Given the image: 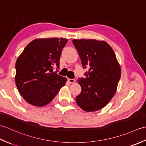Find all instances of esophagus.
<instances>
[{
	"mask_svg": "<svg viewBox=\"0 0 146 146\" xmlns=\"http://www.w3.org/2000/svg\"><path fill=\"white\" fill-rule=\"evenodd\" d=\"M68 82H69L70 83H73L75 82V79H71V78H69L68 80Z\"/></svg>",
	"mask_w": 146,
	"mask_h": 146,
	"instance_id": "esophagus-1",
	"label": "esophagus"
}]
</instances>
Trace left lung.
Here are the masks:
<instances>
[{
  "mask_svg": "<svg viewBox=\"0 0 146 146\" xmlns=\"http://www.w3.org/2000/svg\"><path fill=\"white\" fill-rule=\"evenodd\" d=\"M84 69L85 78L78 83L82 92L76 97L79 107L86 111H94L104 107L116 92L121 70L111 46L105 41L95 39H73Z\"/></svg>",
  "mask_w": 146,
  "mask_h": 146,
  "instance_id": "obj_1",
  "label": "left lung"
}]
</instances>
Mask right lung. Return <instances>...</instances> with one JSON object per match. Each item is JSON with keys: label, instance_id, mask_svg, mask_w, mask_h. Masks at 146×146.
<instances>
[{"label": "right lung", "instance_id": "right-lung-1", "mask_svg": "<svg viewBox=\"0 0 146 146\" xmlns=\"http://www.w3.org/2000/svg\"><path fill=\"white\" fill-rule=\"evenodd\" d=\"M68 39L33 40L17 58L15 84L24 100L35 106L51 102L67 79L54 72L60 66V58Z\"/></svg>", "mask_w": 146, "mask_h": 146}]
</instances>
